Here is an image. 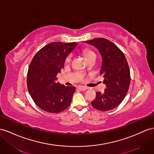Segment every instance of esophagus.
Listing matches in <instances>:
<instances>
[{
	"mask_svg": "<svg viewBox=\"0 0 154 154\" xmlns=\"http://www.w3.org/2000/svg\"><path fill=\"white\" fill-rule=\"evenodd\" d=\"M77 88H78L79 90H82V91H85V90L88 89V88L86 87V86H77Z\"/></svg>",
	"mask_w": 154,
	"mask_h": 154,
	"instance_id": "34e87169",
	"label": "esophagus"
}]
</instances>
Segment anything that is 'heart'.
<instances>
[{"label":"heart","mask_w":154,"mask_h":154,"mask_svg":"<svg viewBox=\"0 0 154 154\" xmlns=\"http://www.w3.org/2000/svg\"><path fill=\"white\" fill-rule=\"evenodd\" d=\"M82 53H83L84 56L85 57V58L86 60H88L90 58H94L96 57V54L95 53V52L93 50H92L91 49H89V48H86L85 49L82 50ZM72 54H69L68 57H66V62H68L71 60V58H72Z\"/></svg>","instance_id":"b5f03b06"}]
</instances>
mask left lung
<instances>
[{
	"label": "left lung",
	"mask_w": 154,
	"mask_h": 154,
	"mask_svg": "<svg viewBox=\"0 0 154 154\" xmlns=\"http://www.w3.org/2000/svg\"><path fill=\"white\" fill-rule=\"evenodd\" d=\"M85 43L99 50L102 57L100 75L106 88L103 93L97 92L92 107L101 111L116 108L124 100L129 88L130 71L123 52L115 43L103 38H94Z\"/></svg>",
	"instance_id": "obj_1"
}]
</instances>
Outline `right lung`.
Instances as JSON below:
<instances>
[{
	"instance_id": "right-lung-1",
	"label": "right lung",
	"mask_w": 154,
	"mask_h": 154,
	"mask_svg": "<svg viewBox=\"0 0 154 154\" xmlns=\"http://www.w3.org/2000/svg\"><path fill=\"white\" fill-rule=\"evenodd\" d=\"M77 45V42L49 43L37 52L31 61L27 88L34 103L43 111L58 113L71 104L75 87L57 82V75L64 68L67 56Z\"/></svg>"
}]
</instances>
